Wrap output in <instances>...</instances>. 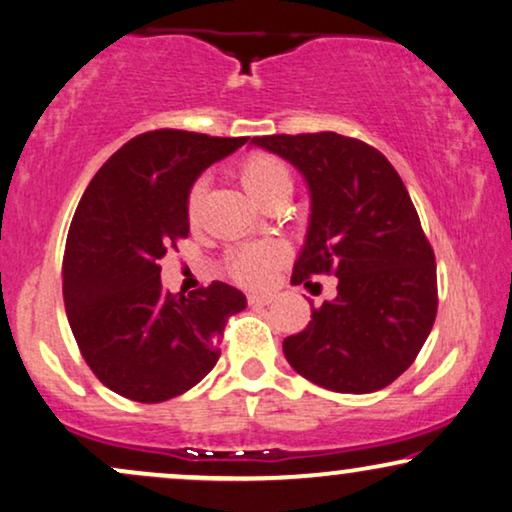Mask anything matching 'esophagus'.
Returning <instances> with one entry per match:
<instances>
[{
    "label": "esophagus",
    "instance_id": "obj_1",
    "mask_svg": "<svg viewBox=\"0 0 512 512\" xmlns=\"http://www.w3.org/2000/svg\"><path fill=\"white\" fill-rule=\"evenodd\" d=\"M275 294L272 291H251L249 294V305H256V308H263V305L272 303Z\"/></svg>",
    "mask_w": 512,
    "mask_h": 512
}]
</instances>
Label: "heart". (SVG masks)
Listing matches in <instances>:
<instances>
[{
  "mask_svg": "<svg viewBox=\"0 0 512 512\" xmlns=\"http://www.w3.org/2000/svg\"><path fill=\"white\" fill-rule=\"evenodd\" d=\"M242 185L247 188L256 199L265 202L272 192L291 188V174L287 164L280 157L265 155V152H256V155L247 157L240 167ZM204 190H207V181L199 178L188 192V218L195 221L199 202H202ZM287 256V247L277 240H261L249 242L242 247L232 249L228 254V270L237 280L247 284H263L270 277L272 268Z\"/></svg>",
  "mask_w": 512,
  "mask_h": 512,
  "instance_id": "heart-1",
  "label": "heart"
}]
</instances>
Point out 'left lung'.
I'll list each match as a JSON object with an SVG mask.
<instances>
[{"mask_svg": "<svg viewBox=\"0 0 512 512\" xmlns=\"http://www.w3.org/2000/svg\"><path fill=\"white\" fill-rule=\"evenodd\" d=\"M251 145L287 159L308 185V232L291 284L338 277L334 301L284 338V357L334 393L390 386L416 360L437 313L435 254L400 174L376 148L334 131Z\"/></svg>", "mask_w": 512, "mask_h": 512, "instance_id": "left-lung-1", "label": "left lung"}]
</instances>
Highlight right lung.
Masks as SVG:
<instances>
[{"label":"right lung","instance_id":"right-lung-1","mask_svg":"<svg viewBox=\"0 0 512 512\" xmlns=\"http://www.w3.org/2000/svg\"><path fill=\"white\" fill-rule=\"evenodd\" d=\"M247 141L148 131L124 143L79 199L63 256L65 313L112 393L164 402L216 367L225 322L247 298L225 282L171 294L159 261L188 237V192L202 171Z\"/></svg>","mask_w":512,"mask_h":512}]
</instances>
